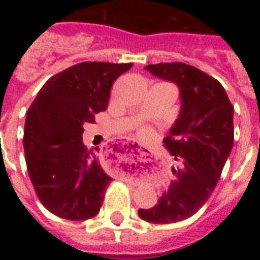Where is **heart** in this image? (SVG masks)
<instances>
[{
    "label": "heart",
    "mask_w": 260,
    "mask_h": 260,
    "mask_svg": "<svg viewBox=\"0 0 260 260\" xmlns=\"http://www.w3.org/2000/svg\"><path fill=\"white\" fill-rule=\"evenodd\" d=\"M138 132H139V135H141V138H143V139H151V138L153 137V128L147 125L139 126Z\"/></svg>",
    "instance_id": "b5f03b06"
}]
</instances>
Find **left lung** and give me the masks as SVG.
<instances>
[{
	"mask_svg": "<svg viewBox=\"0 0 260 260\" xmlns=\"http://www.w3.org/2000/svg\"><path fill=\"white\" fill-rule=\"evenodd\" d=\"M155 77L180 87L181 112L164 146L178 168L155 207L138 211L142 220L172 224L194 215L208 201L233 147V105L219 80L183 62L147 65Z\"/></svg>",
	"mask_w": 260,
	"mask_h": 260,
	"instance_id": "obj_1",
	"label": "left lung"
}]
</instances>
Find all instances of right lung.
Returning a JSON list of instances; mask_svg holds the SVG:
<instances>
[{"instance_id":"1","label":"right lung","mask_w":260,"mask_h":260,"mask_svg":"<svg viewBox=\"0 0 260 260\" xmlns=\"http://www.w3.org/2000/svg\"><path fill=\"white\" fill-rule=\"evenodd\" d=\"M133 63L80 62L53 75L28 108L23 147L36 195L53 215L87 220L98 215L112 182L88 150L86 122L108 108L114 80Z\"/></svg>"}]
</instances>
